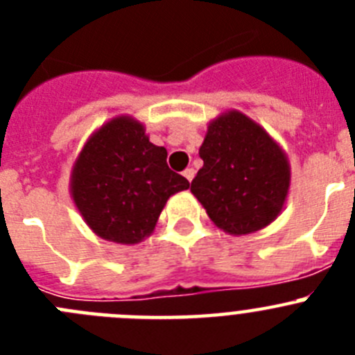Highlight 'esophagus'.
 I'll return each instance as SVG.
<instances>
[{"label": "esophagus", "mask_w": 355, "mask_h": 355, "mask_svg": "<svg viewBox=\"0 0 355 355\" xmlns=\"http://www.w3.org/2000/svg\"><path fill=\"white\" fill-rule=\"evenodd\" d=\"M183 175H184V178H187L188 181H192L193 175H196V171H193V168H187V171L183 172Z\"/></svg>", "instance_id": "obj_1"}]
</instances>
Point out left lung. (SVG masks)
<instances>
[{"instance_id": "1", "label": "left lung", "mask_w": 355, "mask_h": 355, "mask_svg": "<svg viewBox=\"0 0 355 355\" xmlns=\"http://www.w3.org/2000/svg\"><path fill=\"white\" fill-rule=\"evenodd\" d=\"M199 156L205 165L190 190L216 227L240 236L277 218L290 190V163L259 124L225 112L209 122Z\"/></svg>"}]
</instances>
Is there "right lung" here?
I'll use <instances>...</instances> for the list:
<instances>
[{
    "label": "right lung",
    "instance_id": "add662e5",
    "mask_svg": "<svg viewBox=\"0 0 355 355\" xmlns=\"http://www.w3.org/2000/svg\"><path fill=\"white\" fill-rule=\"evenodd\" d=\"M190 187L167 165V149L144 124L115 117L87 140L71 174V196L87 225L105 240L133 245L155 231L168 197Z\"/></svg>",
    "mask_w": 355,
    "mask_h": 355
}]
</instances>
